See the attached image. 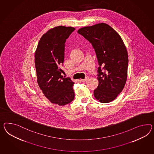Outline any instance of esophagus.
Masks as SVG:
<instances>
[{
  "mask_svg": "<svg viewBox=\"0 0 154 154\" xmlns=\"http://www.w3.org/2000/svg\"><path fill=\"white\" fill-rule=\"evenodd\" d=\"M89 79V76H87L84 79H81V81L82 82H85V81H87L88 79Z\"/></svg>",
  "mask_w": 154,
  "mask_h": 154,
  "instance_id": "1",
  "label": "esophagus"
}]
</instances>
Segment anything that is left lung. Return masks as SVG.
I'll return each instance as SVG.
<instances>
[{"mask_svg":"<svg viewBox=\"0 0 154 154\" xmlns=\"http://www.w3.org/2000/svg\"><path fill=\"white\" fill-rule=\"evenodd\" d=\"M78 33L91 44L99 65V85L94 96L100 102H110L122 91L126 82L128 56L122 39L104 23L81 28Z\"/></svg>","mask_w":154,"mask_h":154,"instance_id":"1","label":"left lung"}]
</instances>
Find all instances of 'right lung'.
<instances>
[{"mask_svg": "<svg viewBox=\"0 0 154 154\" xmlns=\"http://www.w3.org/2000/svg\"><path fill=\"white\" fill-rule=\"evenodd\" d=\"M75 28L60 26L41 38L35 55L37 83L50 102L65 106L74 99V83L63 77L60 66L64 60L65 43Z\"/></svg>", "mask_w": 154, "mask_h": 154, "instance_id": "1", "label": "right lung"}]
</instances>
